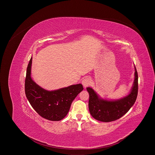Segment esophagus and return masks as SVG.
<instances>
[{
	"instance_id": "34e87169",
	"label": "esophagus",
	"mask_w": 155,
	"mask_h": 155,
	"mask_svg": "<svg viewBox=\"0 0 155 155\" xmlns=\"http://www.w3.org/2000/svg\"><path fill=\"white\" fill-rule=\"evenodd\" d=\"M90 83H91V79L89 77H86L84 78H83L81 81V83L84 87H86L88 85H90Z\"/></svg>"
}]
</instances>
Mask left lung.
Segmentation results:
<instances>
[{
    "label": "left lung",
    "instance_id": "obj_1",
    "mask_svg": "<svg viewBox=\"0 0 155 155\" xmlns=\"http://www.w3.org/2000/svg\"><path fill=\"white\" fill-rule=\"evenodd\" d=\"M134 80L129 93L119 99L108 100L102 99L90 87H86L89 93V110L91 116L102 122H110L117 120L132 107L136 101L138 93V74L134 65Z\"/></svg>",
    "mask_w": 155,
    "mask_h": 155
}]
</instances>
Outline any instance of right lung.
<instances>
[{"mask_svg": "<svg viewBox=\"0 0 155 155\" xmlns=\"http://www.w3.org/2000/svg\"><path fill=\"white\" fill-rule=\"evenodd\" d=\"M31 57L26 71L25 93L28 100L36 112L50 121H60L68 115L72 102L83 91L81 84L48 91L37 84L31 78Z\"/></svg>", "mask_w": 155, "mask_h": 155, "instance_id": "add662e5", "label": "right lung"}]
</instances>
